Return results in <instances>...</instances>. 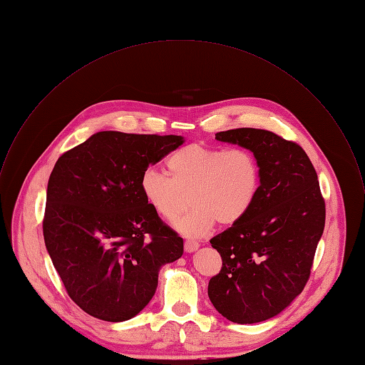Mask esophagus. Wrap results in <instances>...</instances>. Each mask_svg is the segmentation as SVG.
<instances>
[{
  "mask_svg": "<svg viewBox=\"0 0 365 365\" xmlns=\"http://www.w3.org/2000/svg\"><path fill=\"white\" fill-rule=\"evenodd\" d=\"M200 247V243L195 242V241H185L184 243V249L185 252H194Z\"/></svg>",
  "mask_w": 365,
  "mask_h": 365,
  "instance_id": "34e87169",
  "label": "esophagus"
}]
</instances>
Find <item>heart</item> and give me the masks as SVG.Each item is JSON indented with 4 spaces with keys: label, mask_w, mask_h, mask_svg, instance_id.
Returning <instances> with one entry per match:
<instances>
[{
    "label": "heart",
    "mask_w": 365,
    "mask_h": 365,
    "mask_svg": "<svg viewBox=\"0 0 365 365\" xmlns=\"http://www.w3.org/2000/svg\"><path fill=\"white\" fill-rule=\"evenodd\" d=\"M167 175L145 170L140 190L150 208L173 222L187 207L192 210L177 224L187 237L205 235L215 222L232 225L252 208L262 181L260 163L247 148L191 143L165 160Z\"/></svg>",
    "instance_id": "1"
}]
</instances>
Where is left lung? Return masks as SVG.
Segmentation results:
<instances>
[{
  "label": "left lung",
  "instance_id": "1",
  "mask_svg": "<svg viewBox=\"0 0 365 365\" xmlns=\"http://www.w3.org/2000/svg\"><path fill=\"white\" fill-rule=\"evenodd\" d=\"M220 141L253 151L260 163L259 194L241 221L210 242L222 267L208 284L214 307L250 324L279 314L302 293L326 222L317 173L294 141L262 128H234Z\"/></svg>",
  "mask_w": 365,
  "mask_h": 365
}]
</instances>
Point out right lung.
<instances>
[{"label":"right lung","instance_id":"add662e5","mask_svg":"<svg viewBox=\"0 0 365 365\" xmlns=\"http://www.w3.org/2000/svg\"><path fill=\"white\" fill-rule=\"evenodd\" d=\"M182 141L99 131L58 158L43 240L66 293L88 314L134 317L154 296L160 267L181 257L182 238L145 202L140 177Z\"/></svg>","mask_w":365,"mask_h":365}]
</instances>
